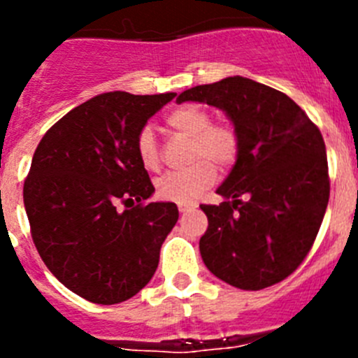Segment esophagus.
Masks as SVG:
<instances>
[{"label": "esophagus", "mask_w": 358, "mask_h": 358, "mask_svg": "<svg viewBox=\"0 0 358 358\" xmlns=\"http://www.w3.org/2000/svg\"><path fill=\"white\" fill-rule=\"evenodd\" d=\"M194 206H189V204H179V211L181 213H186V211H189Z\"/></svg>", "instance_id": "esophagus-1"}]
</instances>
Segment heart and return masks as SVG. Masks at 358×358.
Wrapping results in <instances>:
<instances>
[{"mask_svg":"<svg viewBox=\"0 0 358 358\" xmlns=\"http://www.w3.org/2000/svg\"><path fill=\"white\" fill-rule=\"evenodd\" d=\"M211 113L195 103L177 107L166 116V125L177 134L192 140L189 157L195 161L188 169L179 172H169L156 181V194L163 201L194 202L199 195L215 181L214 161L220 169H227L235 163L238 156L240 138L236 129L231 123H211ZM136 150L140 163L148 172L159 169L161 154L156 143L154 132L143 129L138 134ZM204 157V160L200 157Z\"/></svg>","mask_w":358,"mask_h":358,"instance_id":"obj_1","label":"heart"}]
</instances>
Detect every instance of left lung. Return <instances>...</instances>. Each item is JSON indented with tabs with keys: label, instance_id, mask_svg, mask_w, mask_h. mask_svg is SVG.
Masks as SVG:
<instances>
[{
	"label": "left lung",
	"instance_id": "obj_1",
	"mask_svg": "<svg viewBox=\"0 0 358 358\" xmlns=\"http://www.w3.org/2000/svg\"><path fill=\"white\" fill-rule=\"evenodd\" d=\"M220 109L240 138L238 156L217 188L222 204H202V262L242 290L280 283L314 243L330 197L327 147L305 110L281 91L243 77L195 85L177 103Z\"/></svg>",
	"mask_w": 358,
	"mask_h": 358
}]
</instances>
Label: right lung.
Here are the masks:
<instances>
[{
  "instance_id": "obj_1",
  "label": "right lung",
  "mask_w": 358,
  "mask_h": 358,
  "mask_svg": "<svg viewBox=\"0 0 358 358\" xmlns=\"http://www.w3.org/2000/svg\"><path fill=\"white\" fill-rule=\"evenodd\" d=\"M173 96L98 94L37 145L23 188L31 238L50 273L87 301L115 305L140 292L179 218L173 202H148L154 186L136 150ZM120 201L133 208L118 212Z\"/></svg>"
}]
</instances>
